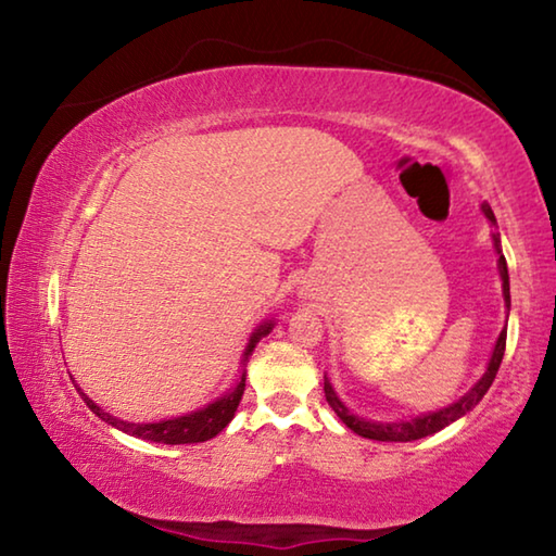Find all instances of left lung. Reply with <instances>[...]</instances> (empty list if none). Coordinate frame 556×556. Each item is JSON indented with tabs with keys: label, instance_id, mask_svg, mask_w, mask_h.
Masks as SVG:
<instances>
[{
	"label": "left lung",
	"instance_id": "8db88e82",
	"mask_svg": "<svg viewBox=\"0 0 556 556\" xmlns=\"http://www.w3.org/2000/svg\"><path fill=\"white\" fill-rule=\"evenodd\" d=\"M483 213L485 218L491 220L495 225V215L491 211V205H483ZM495 240V248H497V255H501V260H497V267H501V279H503V296H505V306L510 308V277H507V262L503 257L501 252V238L497 235H493ZM505 338H507V331H503L501 336H497V343H495V351L491 355V363H488V370L481 380H478L473 388H470L464 397L456 400L454 404H448V407L439 409V412H429V414H421V417L417 419H409V421H390V425H382V421H370V419H363L357 417V414H353L351 409L345 407V404L341 402V397H338L333 384L328 382V378L324 380V392H326V402L331 404L333 412L341 417L343 425L348 429H353L357 437H365V439H375V441H417V439H425V437H431L437 434V431H441L444 427H448L451 421H456L464 417L466 412H470L476 407L478 402L483 400V394L491 390V384L495 380L497 375V368H501L503 363V355H505Z\"/></svg>",
	"mask_w": 556,
	"mask_h": 556
}]
</instances>
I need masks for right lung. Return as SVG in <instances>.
Listing matches in <instances>:
<instances>
[{"label": "right lung", "mask_w": 556, "mask_h": 556, "mask_svg": "<svg viewBox=\"0 0 556 556\" xmlns=\"http://www.w3.org/2000/svg\"><path fill=\"white\" fill-rule=\"evenodd\" d=\"M271 328H275V324L267 321L250 336L244 357L252 353V348L260 343V338L267 336ZM78 392H80V388H78ZM242 392H244V372H242L240 382L235 384L230 392H225L220 400H215L213 404H208V407L186 414V417L154 421V425H131V421H122L117 417H112V414H108L102 407H98V404L92 402L86 392H80V397L86 400L92 414H98L102 421L117 427L119 431H125V434H131L137 439H144V441H156V444H199V441H208L215 434H220V431L230 425V419L235 417V409H238V404L242 400Z\"/></svg>", "instance_id": "right-lung-1"}]
</instances>
